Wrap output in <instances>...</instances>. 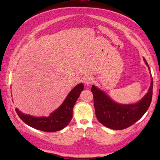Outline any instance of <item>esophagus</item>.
I'll use <instances>...</instances> for the list:
<instances>
[{"mask_svg": "<svg viewBox=\"0 0 160 160\" xmlns=\"http://www.w3.org/2000/svg\"><path fill=\"white\" fill-rule=\"evenodd\" d=\"M84 84H87V85H89V84H91L93 82V80L92 78L87 77L85 78V79H84Z\"/></svg>", "mask_w": 160, "mask_h": 160, "instance_id": "esophagus-1", "label": "esophagus"}]
</instances>
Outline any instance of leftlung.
I'll use <instances>...</instances> for the list:
<instances>
[{
    "mask_svg": "<svg viewBox=\"0 0 160 160\" xmlns=\"http://www.w3.org/2000/svg\"><path fill=\"white\" fill-rule=\"evenodd\" d=\"M144 60L150 69L144 58ZM152 79L148 93L140 102L136 104H121L112 100L104 91L93 85L91 92L98 121L106 127L114 130H122L131 127L140 120L148 110L152 100Z\"/></svg>",
    "mask_w": 160,
    "mask_h": 160,
    "instance_id": "left-lung-1",
    "label": "left lung"
}]
</instances>
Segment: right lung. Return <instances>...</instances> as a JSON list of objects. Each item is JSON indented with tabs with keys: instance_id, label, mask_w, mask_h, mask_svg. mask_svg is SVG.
I'll return each instance as SVG.
<instances>
[{
	"instance_id": "right-lung-1",
	"label": "right lung",
	"mask_w": 160,
	"mask_h": 160,
	"mask_svg": "<svg viewBox=\"0 0 160 160\" xmlns=\"http://www.w3.org/2000/svg\"><path fill=\"white\" fill-rule=\"evenodd\" d=\"M83 89L82 83L75 87L62 104L49 117H33L22 113L17 108L16 111L19 118L29 127L45 132L60 131L66 127L70 122L73 117V108Z\"/></svg>"
}]
</instances>
